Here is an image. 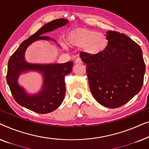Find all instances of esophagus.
Returning a JSON list of instances; mask_svg holds the SVG:
<instances>
[{
    "label": "esophagus",
    "instance_id": "esophagus-1",
    "mask_svg": "<svg viewBox=\"0 0 149 149\" xmlns=\"http://www.w3.org/2000/svg\"><path fill=\"white\" fill-rule=\"evenodd\" d=\"M75 63H82V61H81V59H80V58H77V59L76 60H75Z\"/></svg>",
    "mask_w": 149,
    "mask_h": 149
}]
</instances>
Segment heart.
I'll list each match as a JSON object with an SVG mask.
<instances>
[{"label":"heart","mask_w":149,"mask_h":149,"mask_svg":"<svg viewBox=\"0 0 149 149\" xmlns=\"http://www.w3.org/2000/svg\"><path fill=\"white\" fill-rule=\"evenodd\" d=\"M67 41L72 47H82L85 53L95 56L102 53L108 45L105 34L86 28L74 29L68 33ZM65 48L66 45H63Z\"/></svg>","instance_id":"heart-1"}]
</instances>
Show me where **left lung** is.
<instances>
[{
    "label": "left lung",
    "mask_w": 149,
    "mask_h": 149,
    "mask_svg": "<svg viewBox=\"0 0 149 149\" xmlns=\"http://www.w3.org/2000/svg\"><path fill=\"white\" fill-rule=\"evenodd\" d=\"M108 45L98 55L79 54L86 64L90 89L98 103L109 108L126 104L142 88L145 73L141 48L124 33L107 31Z\"/></svg>",
    "instance_id": "8db88e82"
}]
</instances>
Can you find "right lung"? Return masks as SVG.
<instances>
[{
    "label": "right lung",
    "mask_w": 149,
    "mask_h": 149,
    "mask_svg": "<svg viewBox=\"0 0 149 149\" xmlns=\"http://www.w3.org/2000/svg\"><path fill=\"white\" fill-rule=\"evenodd\" d=\"M68 23L65 19H57L45 24L21 44L8 62L7 81L15 100L21 106L38 113L52 112L61 104L65 94V76L72 72L73 62L71 61L62 64H30L24 59L25 51L31 43L38 40H51L55 42L54 39L42 35ZM29 70H39L44 76L43 89L36 95H27L17 83L20 73Z\"/></svg>",
    "instance_id": "1"
}]
</instances>
